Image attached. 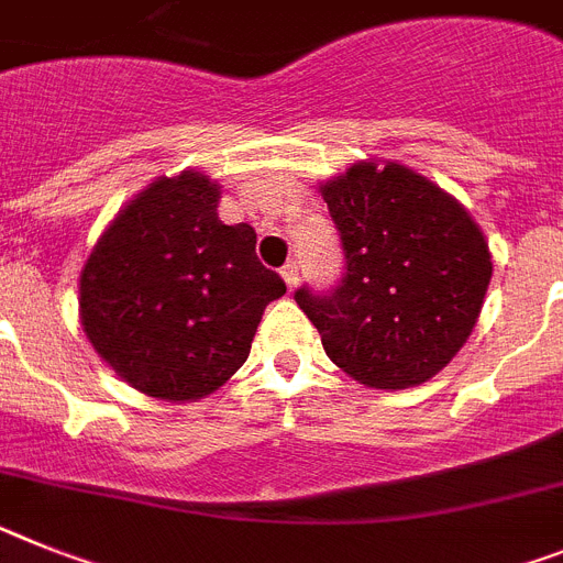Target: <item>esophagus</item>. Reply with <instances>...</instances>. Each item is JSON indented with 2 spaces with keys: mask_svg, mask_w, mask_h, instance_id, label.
<instances>
[{
  "mask_svg": "<svg viewBox=\"0 0 563 563\" xmlns=\"http://www.w3.org/2000/svg\"><path fill=\"white\" fill-rule=\"evenodd\" d=\"M282 278H285V285L290 287V290L299 285V262H287L285 267H282Z\"/></svg>",
  "mask_w": 563,
  "mask_h": 563,
  "instance_id": "34e87169",
  "label": "esophagus"
}]
</instances>
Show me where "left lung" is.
<instances>
[{"label": "left lung", "mask_w": 563, "mask_h": 563, "mask_svg": "<svg viewBox=\"0 0 563 563\" xmlns=\"http://www.w3.org/2000/svg\"><path fill=\"white\" fill-rule=\"evenodd\" d=\"M344 250L339 287L296 301L330 362L376 390H407L453 362L484 307L493 256L439 185L396 162H355L321 185Z\"/></svg>", "instance_id": "obj_1"}]
</instances>
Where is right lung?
<instances>
[{
	"instance_id": "1",
	"label": "right lung",
	"mask_w": 563,
	"mask_h": 563,
	"mask_svg": "<svg viewBox=\"0 0 563 563\" xmlns=\"http://www.w3.org/2000/svg\"><path fill=\"white\" fill-rule=\"evenodd\" d=\"M201 170L158 176L108 224L79 278V319L133 390L194 401L247 362L264 307L285 296L256 230L224 224Z\"/></svg>"
}]
</instances>
